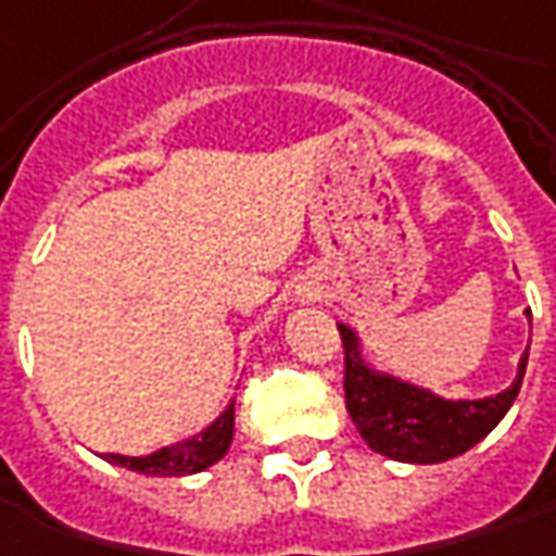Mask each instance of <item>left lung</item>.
<instances>
[{
	"label": "left lung",
	"mask_w": 556,
	"mask_h": 556,
	"mask_svg": "<svg viewBox=\"0 0 556 556\" xmlns=\"http://www.w3.org/2000/svg\"><path fill=\"white\" fill-rule=\"evenodd\" d=\"M527 316L532 319L529 311ZM338 332L344 344V396L351 421L369 450L406 465H440L477 446L514 406L527 372L529 344L510 388L502 393L480 400L440 396L418 381L375 366L354 326L338 323Z\"/></svg>",
	"instance_id": "1"
}]
</instances>
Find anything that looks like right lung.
Listing matches in <instances>:
<instances>
[{"mask_svg": "<svg viewBox=\"0 0 556 556\" xmlns=\"http://www.w3.org/2000/svg\"><path fill=\"white\" fill-rule=\"evenodd\" d=\"M230 443H233V400L197 437L178 440V443L150 452V455H116V452H106L104 458L110 465L138 470V473H147V477H187V473H200V470L212 468L215 462H220L227 455V450H230Z\"/></svg>", "mask_w": 556, "mask_h": 556, "instance_id": "obj_1", "label": "right lung"}]
</instances>
